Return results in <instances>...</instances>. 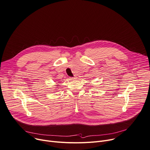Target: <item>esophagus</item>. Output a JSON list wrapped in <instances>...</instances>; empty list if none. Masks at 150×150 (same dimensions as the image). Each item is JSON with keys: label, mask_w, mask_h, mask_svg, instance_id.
Returning <instances> with one entry per match:
<instances>
[{"label": "esophagus", "mask_w": 150, "mask_h": 150, "mask_svg": "<svg viewBox=\"0 0 150 150\" xmlns=\"http://www.w3.org/2000/svg\"><path fill=\"white\" fill-rule=\"evenodd\" d=\"M76 77H70V80H73L76 79Z\"/></svg>", "instance_id": "obj_1"}]
</instances>
